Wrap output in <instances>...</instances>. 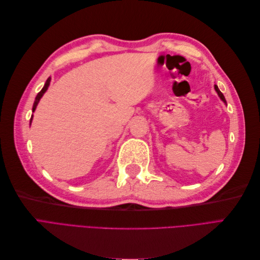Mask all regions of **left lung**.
Returning a JSON list of instances; mask_svg holds the SVG:
<instances>
[{"label": "left lung", "instance_id": "1", "mask_svg": "<svg viewBox=\"0 0 260 260\" xmlns=\"http://www.w3.org/2000/svg\"><path fill=\"white\" fill-rule=\"evenodd\" d=\"M215 90H216V92L218 93V95H219V98L220 99H221L223 102H224V103H226V102H225V99H224V95H223V94L221 93V92H220V90L218 89V86L215 84Z\"/></svg>", "mask_w": 260, "mask_h": 260}]
</instances>
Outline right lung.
Masks as SVG:
<instances>
[{
  "instance_id": "right-lung-1",
  "label": "right lung",
  "mask_w": 260,
  "mask_h": 260,
  "mask_svg": "<svg viewBox=\"0 0 260 260\" xmlns=\"http://www.w3.org/2000/svg\"><path fill=\"white\" fill-rule=\"evenodd\" d=\"M50 81H51V78H48V80H46V82H45V84H44V86L42 88V90L38 93V95L36 96V100H35V103H34V107H32V112H35V109L37 108V105H38V103H39V101H40V99L42 98V95L43 94L45 93V91L48 90V88H49V85H50ZM31 120H32V116H31V118H30V124H31Z\"/></svg>"
}]
</instances>
